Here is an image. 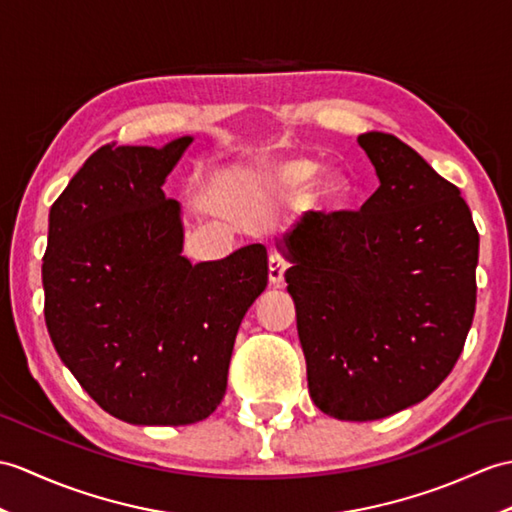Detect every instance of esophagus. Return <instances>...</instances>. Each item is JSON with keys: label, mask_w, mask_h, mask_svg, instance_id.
<instances>
[{"label": "esophagus", "mask_w": 512, "mask_h": 512, "mask_svg": "<svg viewBox=\"0 0 512 512\" xmlns=\"http://www.w3.org/2000/svg\"><path fill=\"white\" fill-rule=\"evenodd\" d=\"M288 268V259H285L281 253H272L268 261V270H270V283L279 285L283 281V272Z\"/></svg>", "instance_id": "obj_1"}]
</instances>
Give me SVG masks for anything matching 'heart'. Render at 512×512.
Wrapping results in <instances>:
<instances>
[{
    "mask_svg": "<svg viewBox=\"0 0 512 512\" xmlns=\"http://www.w3.org/2000/svg\"><path fill=\"white\" fill-rule=\"evenodd\" d=\"M318 172V163L307 159V157H292V159H285L279 163H272L266 165L264 170H261V178L264 181L283 187V189H294V187H301L305 183H310L312 178ZM316 189H318V196L325 198V200H338L344 189H347V181H344V176L336 170H325L323 174L318 176L316 181Z\"/></svg>",
    "mask_w": 512,
    "mask_h": 512,
    "instance_id": "1",
    "label": "heart"
}]
</instances>
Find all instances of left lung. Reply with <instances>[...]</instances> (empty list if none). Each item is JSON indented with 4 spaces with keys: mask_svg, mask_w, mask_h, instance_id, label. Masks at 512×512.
<instances>
[{
    "mask_svg": "<svg viewBox=\"0 0 512 512\" xmlns=\"http://www.w3.org/2000/svg\"><path fill=\"white\" fill-rule=\"evenodd\" d=\"M358 144L379 176L360 211L307 213L283 235L316 406L375 421L423 401L465 347L480 235L460 189L388 133Z\"/></svg>",
    "mask_w": 512,
    "mask_h": 512,
    "instance_id": "8db88e82",
    "label": "left lung"
}]
</instances>
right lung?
Returning <instances> with one entry per match:
<instances>
[{"label": "right lung", "mask_w": 512, "mask_h": 512, "mask_svg": "<svg viewBox=\"0 0 512 512\" xmlns=\"http://www.w3.org/2000/svg\"><path fill=\"white\" fill-rule=\"evenodd\" d=\"M189 144H106L50 209L47 331L91 399L126 423L207 419L242 318L268 285L261 244L196 266L181 255V207L161 185Z\"/></svg>", "instance_id": "obj_1"}]
</instances>
